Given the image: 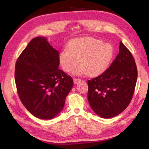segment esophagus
<instances>
[{"instance_id": "obj_1", "label": "esophagus", "mask_w": 149, "mask_h": 149, "mask_svg": "<svg viewBox=\"0 0 149 149\" xmlns=\"http://www.w3.org/2000/svg\"><path fill=\"white\" fill-rule=\"evenodd\" d=\"M80 81H81V79H79V78H73V82H74V84L78 83Z\"/></svg>"}]
</instances>
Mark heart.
Listing matches in <instances>:
<instances>
[{
  "mask_svg": "<svg viewBox=\"0 0 149 149\" xmlns=\"http://www.w3.org/2000/svg\"><path fill=\"white\" fill-rule=\"evenodd\" d=\"M67 48L61 52L59 61L63 70L67 73L76 70V74H87L96 76L104 71L112 59L114 48L109 43H104L101 40L84 37L71 40Z\"/></svg>",
  "mask_w": 149,
  "mask_h": 149,
  "instance_id": "1",
  "label": "heart"
}]
</instances>
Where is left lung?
<instances>
[{
  "label": "left lung",
  "mask_w": 149,
  "mask_h": 149,
  "mask_svg": "<svg viewBox=\"0 0 149 149\" xmlns=\"http://www.w3.org/2000/svg\"><path fill=\"white\" fill-rule=\"evenodd\" d=\"M137 69L129 49L120 42L119 52L110 66L88 81V100L91 109L102 118H111L125 109L132 99Z\"/></svg>",
  "instance_id": "obj_1"
}]
</instances>
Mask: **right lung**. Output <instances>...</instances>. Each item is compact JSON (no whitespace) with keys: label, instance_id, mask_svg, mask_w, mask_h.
I'll return each mask as SVG.
<instances>
[{"label":"right lung","instance_id":"add662e5","mask_svg":"<svg viewBox=\"0 0 149 149\" xmlns=\"http://www.w3.org/2000/svg\"><path fill=\"white\" fill-rule=\"evenodd\" d=\"M59 65V52L41 37L31 40L16 61L17 93L36 118H55L63 108L73 87V78L58 69Z\"/></svg>","mask_w":149,"mask_h":149}]
</instances>
